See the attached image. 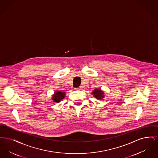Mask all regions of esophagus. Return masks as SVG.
<instances>
[{
    "label": "esophagus",
    "mask_w": 158,
    "mask_h": 158,
    "mask_svg": "<svg viewBox=\"0 0 158 158\" xmlns=\"http://www.w3.org/2000/svg\"><path fill=\"white\" fill-rule=\"evenodd\" d=\"M82 88L81 87H79V88H76L75 89L76 90H79V89H81Z\"/></svg>",
    "instance_id": "34e87169"
}]
</instances>
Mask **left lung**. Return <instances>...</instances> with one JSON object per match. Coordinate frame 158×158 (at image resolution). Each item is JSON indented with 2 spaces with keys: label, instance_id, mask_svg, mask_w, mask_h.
<instances>
[{
  "label": "left lung",
  "instance_id": "1",
  "mask_svg": "<svg viewBox=\"0 0 158 158\" xmlns=\"http://www.w3.org/2000/svg\"><path fill=\"white\" fill-rule=\"evenodd\" d=\"M92 94L97 99H101L104 97V92L100 89H95L92 92Z\"/></svg>",
  "mask_w": 158,
  "mask_h": 158
}]
</instances>
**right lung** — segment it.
<instances>
[{"mask_svg": "<svg viewBox=\"0 0 158 158\" xmlns=\"http://www.w3.org/2000/svg\"><path fill=\"white\" fill-rule=\"evenodd\" d=\"M65 92L61 91H56L52 97V99L54 102H59L61 99H63L65 97Z\"/></svg>", "mask_w": 158, "mask_h": 158, "instance_id": "1", "label": "right lung"}]
</instances>
